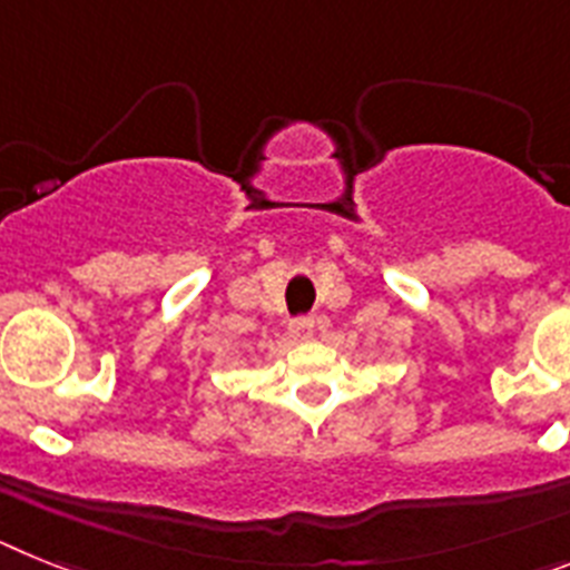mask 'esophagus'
I'll use <instances>...</instances> for the list:
<instances>
[{
  "label": "esophagus",
  "mask_w": 570,
  "mask_h": 570,
  "mask_svg": "<svg viewBox=\"0 0 570 570\" xmlns=\"http://www.w3.org/2000/svg\"><path fill=\"white\" fill-rule=\"evenodd\" d=\"M289 335L295 341H309L315 335V318H309V315L292 318L289 321Z\"/></svg>",
  "instance_id": "obj_1"
}]
</instances>
